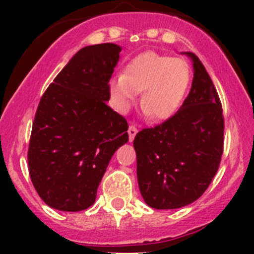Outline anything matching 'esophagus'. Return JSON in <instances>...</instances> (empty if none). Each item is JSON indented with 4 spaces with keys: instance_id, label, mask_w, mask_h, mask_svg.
Segmentation results:
<instances>
[{
    "instance_id": "1",
    "label": "esophagus",
    "mask_w": 254,
    "mask_h": 254,
    "mask_svg": "<svg viewBox=\"0 0 254 254\" xmlns=\"http://www.w3.org/2000/svg\"><path fill=\"white\" fill-rule=\"evenodd\" d=\"M137 131L138 129L136 128V126H133V125H131L128 127V138H129V141H133V138H134V136H136V133H137Z\"/></svg>"
}]
</instances>
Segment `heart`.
I'll return each instance as SVG.
<instances>
[{
	"mask_svg": "<svg viewBox=\"0 0 254 254\" xmlns=\"http://www.w3.org/2000/svg\"><path fill=\"white\" fill-rule=\"evenodd\" d=\"M190 69L182 58L147 52L126 66L123 75L109 81L114 107L126 112L141 93V107L152 120H167L177 112L188 90Z\"/></svg>",
	"mask_w": 254,
	"mask_h": 254,
	"instance_id": "obj_1",
	"label": "heart"
}]
</instances>
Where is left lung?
<instances>
[{
  "mask_svg": "<svg viewBox=\"0 0 254 254\" xmlns=\"http://www.w3.org/2000/svg\"><path fill=\"white\" fill-rule=\"evenodd\" d=\"M193 81L181 109L136 134L138 187L145 202L173 210L194 202L219 169L224 146L223 108L212 80L194 53Z\"/></svg>",
  "mask_w": 254,
  "mask_h": 254,
  "instance_id": "obj_1",
  "label": "left lung"
}]
</instances>
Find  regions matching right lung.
<instances>
[{
    "label": "right lung",
    "mask_w": 254,
    "mask_h": 254,
    "mask_svg": "<svg viewBox=\"0 0 254 254\" xmlns=\"http://www.w3.org/2000/svg\"><path fill=\"white\" fill-rule=\"evenodd\" d=\"M121 51L113 43L81 48L40 99L29 142V174L52 208L90 207L112 156L128 141L127 121L107 103Z\"/></svg>",
    "instance_id": "add662e5"
}]
</instances>
